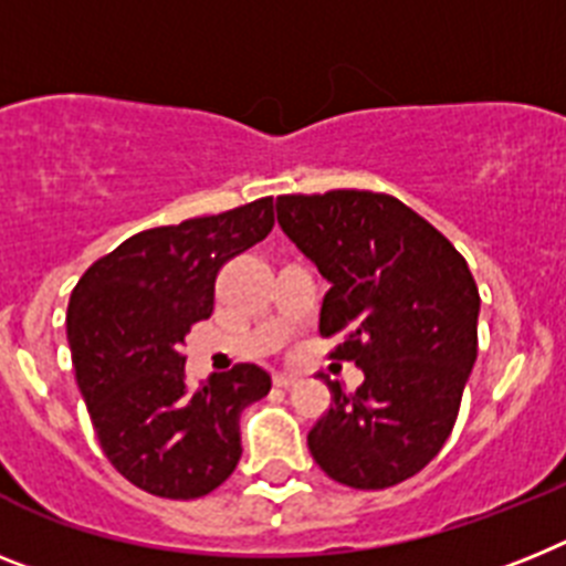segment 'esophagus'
I'll list each match as a JSON object with an SVG mask.
<instances>
[{"label": "esophagus", "mask_w": 566, "mask_h": 566, "mask_svg": "<svg viewBox=\"0 0 566 566\" xmlns=\"http://www.w3.org/2000/svg\"><path fill=\"white\" fill-rule=\"evenodd\" d=\"M273 382L279 388H291V386H296L298 377H296V374H291V371H275L273 374Z\"/></svg>", "instance_id": "obj_1"}]
</instances>
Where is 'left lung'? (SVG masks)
<instances>
[{
    "instance_id": "left-lung-1",
    "label": "left lung",
    "mask_w": 566,
    "mask_h": 566,
    "mask_svg": "<svg viewBox=\"0 0 566 566\" xmlns=\"http://www.w3.org/2000/svg\"><path fill=\"white\" fill-rule=\"evenodd\" d=\"M275 212L331 282L319 311L331 356L365 374L356 391L327 379L331 408L307 449L336 483L397 486L449 440L478 356L481 296L467 259L386 192L279 195Z\"/></svg>"
}]
</instances>
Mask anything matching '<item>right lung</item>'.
I'll use <instances>...</instances> for the list:
<instances>
[{"instance_id":"add662e5","label":"right lung","mask_w":566,"mask_h":566,"mask_svg":"<svg viewBox=\"0 0 566 566\" xmlns=\"http://www.w3.org/2000/svg\"><path fill=\"white\" fill-rule=\"evenodd\" d=\"M273 198L144 230L85 270L69 302V345L94 434L149 495H210L239 467V417L270 391L253 363L187 379L184 336L210 319L227 261L268 239Z\"/></svg>"}]
</instances>
